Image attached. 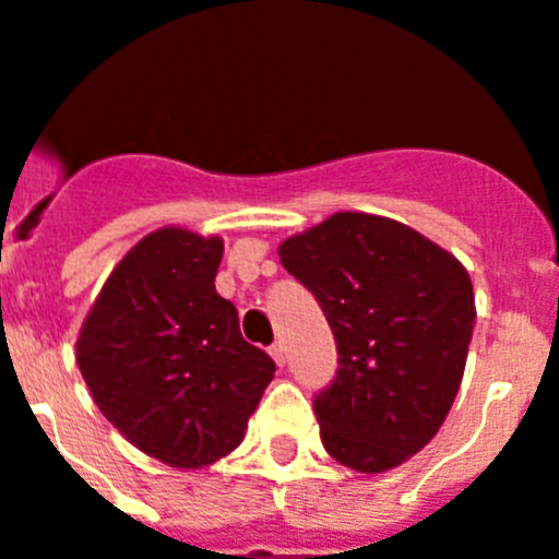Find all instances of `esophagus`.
Masks as SVG:
<instances>
[{"label":"esophagus","instance_id":"1","mask_svg":"<svg viewBox=\"0 0 559 559\" xmlns=\"http://www.w3.org/2000/svg\"><path fill=\"white\" fill-rule=\"evenodd\" d=\"M270 356H273V361L278 364V367H284L286 364V353H284V344L281 342H275L273 347H270Z\"/></svg>","mask_w":559,"mask_h":559}]
</instances>
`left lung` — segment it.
Listing matches in <instances>:
<instances>
[{
    "instance_id": "obj_1",
    "label": "left lung",
    "mask_w": 559,
    "mask_h": 559,
    "mask_svg": "<svg viewBox=\"0 0 559 559\" xmlns=\"http://www.w3.org/2000/svg\"><path fill=\"white\" fill-rule=\"evenodd\" d=\"M278 255L336 336V378L314 397L322 447L361 474L400 466L430 444L461 389L477 320L466 267L367 212H336Z\"/></svg>"
}]
</instances>
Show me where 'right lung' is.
<instances>
[{
	"instance_id": "add662e5",
	"label": "right lung",
	"mask_w": 559,
	"mask_h": 559,
	"mask_svg": "<svg viewBox=\"0 0 559 559\" xmlns=\"http://www.w3.org/2000/svg\"><path fill=\"white\" fill-rule=\"evenodd\" d=\"M221 259V237L156 228L115 264L76 338L98 411L129 444L174 468L237 450L275 372L217 295Z\"/></svg>"
}]
</instances>
